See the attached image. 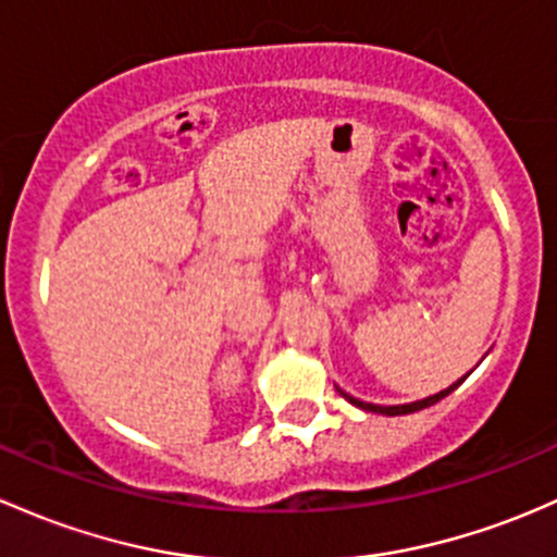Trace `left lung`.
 <instances>
[{"instance_id": "left-lung-1", "label": "left lung", "mask_w": 557, "mask_h": 557, "mask_svg": "<svg viewBox=\"0 0 557 557\" xmlns=\"http://www.w3.org/2000/svg\"><path fill=\"white\" fill-rule=\"evenodd\" d=\"M450 389H443V392H437V395H432V397H426V400H419V403H408V406H395V408H384L386 413H411V411H419V408H424V406H430V403H437V400H443V397L448 395Z\"/></svg>"}]
</instances>
